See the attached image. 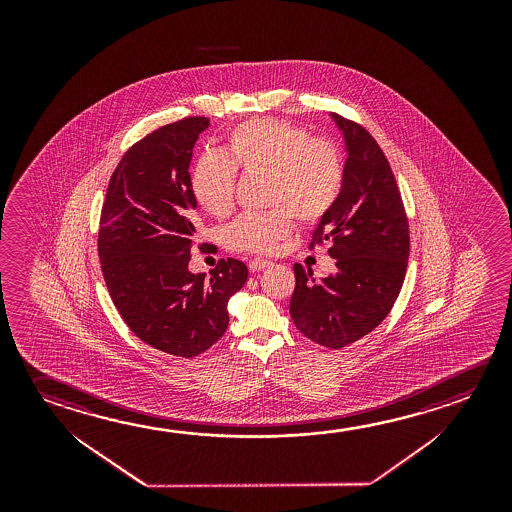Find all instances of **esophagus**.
Returning a JSON list of instances; mask_svg holds the SVG:
<instances>
[{
    "mask_svg": "<svg viewBox=\"0 0 512 512\" xmlns=\"http://www.w3.org/2000/svg\"><path fill=\"white\" fill-rule=\"evenodd\" d=\"M248 266H250V271H252V273H259L262 269L269 268V266H271V262L266 259H253L250 260V264H248Z\"/></svg>",
    "mask_w": 512,
    "mask_h": 512,
    "instance_id": "esophagus-1",
    "label": "esophagus"
}]
</instances>
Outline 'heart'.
<instances>
[{
    "label": "heart",
    "instance_id": "b5f03b06",
    "mask_svg": "<svg viewBox=\"0 0 512 512\" xmlns=\"http://www.w3.org/2000/svg\"><path fill=\"white\" fill-rule=\"evenodd\" d=\"M237 171L268 175L264 214H243L228 225L225 243L235 252L273 253L294 228L316 225L334 209L344 182V162L336 144L312 137L287 119H250L227 135L225 155L203 153L191 171L196 202L214 218L234 207Z\"/></svg>",
    "mask_w": 512,
    "mask_h": 512
}]
</instances>
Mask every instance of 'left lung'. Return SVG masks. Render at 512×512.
Listing matches in <instances>:
<instances>
[{
  "instance_id": "8db88e82",
  "label": "left lung",
  "mask_w": 512,
  "mask_h": 512,
  "mask_svg": "<svg viewBox=\"0 0 512 512\" xmlns=\"http://www.w3.org/2000/svg\"><path fill=\"white\" fill-rule=\"evenodd\" d=\"M346 139L341 196L319 221L309 248L330 243L336 273L314 282L294 264L289 305L294 325L310 341L344 348L368 336L387 318L400 294L411 252L409 219L386 155L368 130L332 114Z\"/></svg>"
}]
</instances>
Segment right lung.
I'll return each mask as SVG.
<instances>
[{
	"label": "right lung",
	"mask_w": 512,
	"mask_h": 512,
	"mask_svg": "<svg viewBox=\"0 0 512 512\" xmlns=\"http://www.w3.org/2000/svg\"><path fill=\"white\" fill-rule=\"evenodd\" d=\"M209 123L189 116L132 144L110 176L98 230L101 273L126 327L182 359L221 339L228 300L248 278L235 259L219 260L209 278L187 269L198 207L189 164Z\"/></svg>",
	"instance_id": "add662e5"
}]
</instances>
